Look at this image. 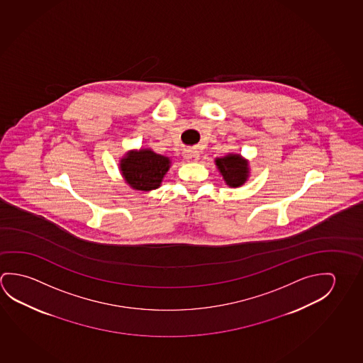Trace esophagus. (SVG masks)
<instances>
[{
	"mask_svg": "<svg viewBox=\"0 0 363 363\" xmlns=\"http://www.w3.org/2000/svg\"><path fill=\"white\" fill-rule=\"evenodd\" d=\"M183 155L189 162H196L199 159V152L196 150H185Z\"/></svg>",
	"mask_w": 363,
	"mask_h": 363,
	"instance_id": "34e87169",
	"label": "esophagus"
}]
</instances>
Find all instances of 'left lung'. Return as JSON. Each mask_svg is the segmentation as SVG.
<instances>
[{
    "instance_id": "obj_1",
    "label": "left lung",
    "mask_w": 363,
    "mask_h": 363,
    "mask_svg": "<svg viewBox=\"0 0 363 363\" xmlns=\"http://www.w3.org/2000/svg\"><path fill=\"white\" fill-rule=\"evenodd\" d=\"M214 162L225 184L230 188H240L247 182L250 165L247 159L241 154L228 152L222 157H216Z\"/></svg>"
}]
</instances>
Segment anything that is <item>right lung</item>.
I'll use <instances>...</instances> for the list:
<instances>
[{"label": "right lung", "mask_w": 363, "mask_h": 363, "mask_svg": "<svg viewBox=\"0 0 363 363\" xmlns=\"http://www.w3.org/2000/svg\"><path fill=\"white\" fill-rule=\"evenodd\" d=\"M170 167L172 160L169 156L156 154L150 147L127 151L118 164L125 183L131 189L140 191L160 188Z\"/></svg>", "instance_id": "add662e5"}]
</instances>
